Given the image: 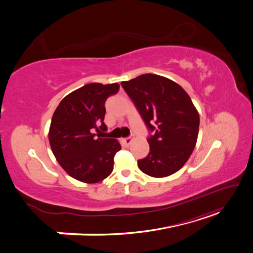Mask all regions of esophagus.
<instances>
[{
	"label": "esophagus",
	"mask_w": 253,
	"mask_h": 253,
	"mask_svg": "<svg viewBox=\"0 0 253 253\" xmlns=\"http://www.w3.org/2000/svg\"><path fill=\"white\" fill-rule=\"evenodd\" d=\"M132 141H133V138L132 137H126V138H124V142L126 144V145H129L132 143Z\"/></svg>",
	"instance_id": "34e87169"
}]
</instances>
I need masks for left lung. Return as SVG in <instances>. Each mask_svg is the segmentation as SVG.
Segmentation results:
<instances>
[{
    "label": "left lung",
    "mask_w": 253,
    "mask_h": 253,
    "mask_svg": "<svg viewBox=\"0 0 253 253\" xmlns=\"http://www.w3.org/2000/svg\"><path fill=\"white\" fill-rule=\"evenodd\" d=\"M121 85L153 135L150 152L138 160L139 169L152 177H166L180 170L192 154L200 115L179 84L163 76L144 74Z\"/></svg>",
    "instance_id": "8db88e82"
}]
</instances>
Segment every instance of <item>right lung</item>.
Returning <instances> with one entry per match:
<instances>
[{
    "instance_id": "1",
    "label": "right lung",
    "mask_w": 253,
    "mask_h": 253,
    "mask_svg": "<svg viewBox=\"0 0 253 253\" xmlns=\"http://www.w3.org/2000/svg\"><path fill=\"white\" fill-rule=\"evenodd\" d=\"M118 90V83L86 84L64 97L53 113L48 133L50 148L73 178L96 183L112 173L115 154L121 145L116 139L100 138V133L106 131L105 100Z\"/></svg>"
}]
</instances>
